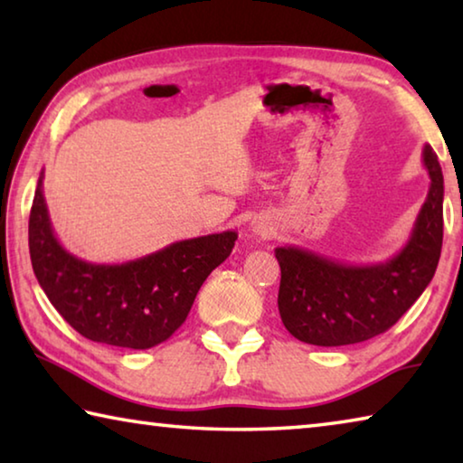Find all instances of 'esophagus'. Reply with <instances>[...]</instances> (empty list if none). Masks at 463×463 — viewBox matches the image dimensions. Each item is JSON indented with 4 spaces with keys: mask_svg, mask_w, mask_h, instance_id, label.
Instances as JSON below:
<instances>
[{
    "mask_svg": "<svg viewBox=\"0 0 463 463\" xmlns=\"http://www.w3.org/2000/svg\"><path fill=\"white\" fill-rule=\"evenodd\" d=\"M271 231V224L268 221H263V218H253V221H250V232L257 234V237L268 239Z\"/></svg>",
    "mask_w": 463,
    "mask_h": 463,
    "instance_id": "34e87169",
    "label": "esophagus"
}]
</instances>
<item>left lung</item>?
Returning <instances> with one entry per match:
<instances>
[{
	"label": "left lung",
	"instance_id": "left-lung-1",
	"mask_svg": "<svg viewBox=\"0 0 463 463\" xmlns=\"http://www.w3.org/2000/svg\"><path fill=\"white\" fill-rule=\"evenodd\" d=\"M430 185L406 245L388 261L351 265L300 247H278L281 323L298 341L318 347L362 343L409 310L435 276L443 242V174L422 146Z\"/></svg>",
	"mask_w": 463,
	"mask_h": 463
}]
</instances>
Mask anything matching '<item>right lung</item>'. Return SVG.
<instances>
[{"label":"right lung","mask_w":463,"mask_h":463,"mask_svg":"<svg viewBox=\"0 0 463 463\" xmlns=\"http://www.w3.org/2000/svg\"><path fill=\"white\" fill-rule=\"evenodd\" d=\"M38 177L28 222L38 284L59 315L85 339L127 349L167 341L190 315L195 294L231 255L237 232L171 242L127 263H90L61 245Z\"/></svg>","instance_id":"1"}]
</instances>
